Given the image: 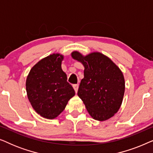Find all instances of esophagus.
<instances>
[{
  "label": "esophagus",
  "mask_w": 153,
  "mask_h": 153,
  "mask_svg": "<svg viewBox=\"0 0 153 153\" xmlns=\"http://www.w3.org/2000/svg\"><path fill=\"white\" fill-rule=\"evenodd\" d=\"M73 88H74L75 92H76V93H77V91H78V88H79V84H74L73 85Z\"/></svg>",
  "instance_id": "esophagus-1"
}]
</instances>
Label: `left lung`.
Segmentation results:
<instances>
[{
  "mask_svg": "<svg viewBox=\"0 0 153 153\" xmlns=\"http://www.w3.org/2000/svg\"><path fill=\"white\" fill-rule=\"evenodd\" d=\"M71 56L84 67V77L77 94L90 116L98 121L112 118L120 108L124 97L125 83L122 71L100 52L83 56L74 51Z\"/></svg>",
  "mask_w": 153,
  "mask_h": 153,
  "instance_id": "obj_1",
  "label": "left lung"
}]
</instances>
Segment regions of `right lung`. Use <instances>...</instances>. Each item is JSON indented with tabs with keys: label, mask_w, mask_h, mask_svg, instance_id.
I'll return each mask as SVG.
<instances>
[{
	"label": "right lung",
	"mask_w": 153,
	"mask_h": 153,
	"mask_svg": "<svg viewBox=\"0 0 153 153\" xmlns=\"http://www.w3.org/2000/svg\"><path fill=\"white\" fill-rule=\"evenodd\" d=\"M64 56L56 53L42 58L31 68L26 81L27 96L33 109L43 118L54 119L75 95L62 70Z\"/></svg>",
	"instance_id": "add662e5"
}]
</instances>
